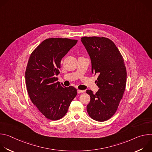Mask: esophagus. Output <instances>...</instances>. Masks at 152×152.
I'll list each match as a JSON object with an SVG mask.
<instances>
[{"label":"esophagus","mask_w":152,"mask_h":152,"mask_svg":"<svg viewBox=\"0 0 152 152\" xmlns=\"http://www.w3.org/2000/svg\"><path fill=\"white\" fill-rule=\"evenodd\" d=\"M84 91L83 90H77V93L78 94H80V93H83Z\"/></svg>","instance_id":"obj_1"}]
</instances>
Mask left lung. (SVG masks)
<instances>
[{
    "label": "left lung",
    "mask_w": 152,
    "mask_h": 152,
    "mask_svg": "<svg viewBox=\"0 0 152 152\" xmlns=\"http://www.w3.org/2000/svg\"><path fill=\"white\" fill-rule=\"evenodd\" d=\"M81 41L87 50L92 65V73L99 74L96 94L90 96L86 106L90 117L97 121L111 118L117 110L126 84L127 72L123 58L114 42L105 37H83Z\"/></svg>",
    "instance_id": "1"
}]
</instances>
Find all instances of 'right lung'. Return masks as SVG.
<instances>
[{"mask_svg":"<svg viewBox=\"0 0 152 152\" xmlns=\"http://www.w3.org/2000/svg\"><path fill=\"white\" fill-rule=\"evenodd\" d=\"M77 42L69 38H48L30 55L25 72L27 91L32 103L49 120L62 118L77 95L75 87L64 86L55 77L59 73L62 58Z\"/></svg>","mask_w":152,"mask_h":152,"instance_id":"1","label":"right lung"}]
</instances>
